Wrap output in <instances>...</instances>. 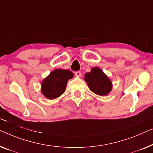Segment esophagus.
<instances>
[{
  "label": "esophagus",
  "instance_id": "34e87169",
  "mask_svg": "<svg viewBox=\"0 0 153 153\" xmlns=\"http://www.w3.org/2000/svg\"><path fill=\"white\" fill-rule=\"evenodd\" d=\"M75 74H76V76H77V77L81 76V73H80V71H77L75 72Z\"/></svg>",
  "mask_w": 153,
  "mask_h": 153
}]
</instances>
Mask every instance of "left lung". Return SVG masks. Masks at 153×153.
Instances as JSON below:
<instances>
[{
	"label": "left lung",
	"instance_id": "8db88e82",
	"mask_svg": "<svg viewBox=\"0 0 153 153\" xmlns=\"http://www.w3.org/2000/svg\"><path fill=\"white\" fill-rule=\"evenodd\" d=\"M85 79L89 89L94 93L100 96L107 95L111 89V82L106 75L99 68H92L85 76Z\"/></svg>",
	"mask_w": 153,
	"mask_h": 153
}]
</instances>
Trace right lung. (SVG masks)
Segmentation results:
<instances>
[{
	"instance_id": "1",
	"label": "right lung",
	"mask_w": 153,
	"mask_h": 153,
	"mask_svg": "<svg viewBox=\"0 0 153 153\" xmlns=\"http://www.w3.org/2000/svg\"><path fill=\"white\" fill-rule=\"evenodd\" d=\"M74 77L68 70L57 69L51 72L42 84V94L48 99H54L64 93L67 82Z\"/></svg>"
}]
</instances>
